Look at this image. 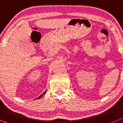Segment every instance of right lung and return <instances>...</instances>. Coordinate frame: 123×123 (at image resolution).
I'll use <instances>...</instances> for the list:
<instances>
[{"mask_svg":"<svg viewBox=\"0 0 123 123\" xmlns=\"http://www.w3.org/2000/svg\"><path fill=\"white\" fill-rule=\"evenodd\" d=\"M45 92H46V91H45V92H44V93H43V94H42V95H41V96H39L38 98H36V99H39V98H41V96H42V95H44V93H45Z\"/></svg>","mask_w":123,"mask_h":123,"instance_id":"add662e5","label":"right lung"}]
</instances>
